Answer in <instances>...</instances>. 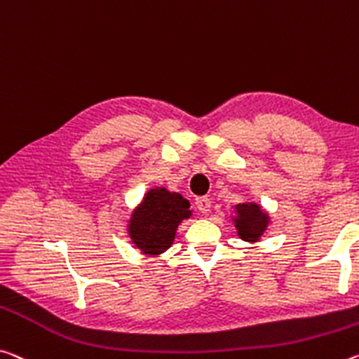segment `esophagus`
Wrapping results in <instances>:
<instances>
[{
	"instance_id": "1",
	"label": "esophagus",
	"mask_w": 359,
	"mask_h": 359,
	"mask_svg": "<svg viewBox=\"0 0 359 359\" xmlns=\"http://www.w3.org/2000/svg\"><path fill=\"white\" fill-rule=\"evenodd\" d=\"M195 204H196V208H198V210H200L201 214H208L209 210H210V200H209V198H206V196L196 198Z\"/></svg>"
}]
</instances>
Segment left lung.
Listing matches in <instances>:
<instances>
[{
  "label": "left lung",
  "mask_w": 359,
  "mask_h": 359,
  "mask_svg": "<svg viewBox=\"0 0 359 359\" xmlns=\"http://www.w3.org/2000/svg\"><path fill=\"white\" fill-rule=\"evenodd\" d=\"M231 224L235 225L238 236L246 243H259L271 224L270 212L252 200H246L233 206Z\"/></svg>",
  "instance_id": "obj_1"
}]
</instances>
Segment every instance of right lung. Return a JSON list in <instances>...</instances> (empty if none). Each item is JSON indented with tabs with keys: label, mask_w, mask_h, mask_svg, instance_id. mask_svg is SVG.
<instances>
[{
	"label": "right lung",
	"mask_w": 359,
	"mask_h": 359,
	"mask_svg": "<svg viewBox=\"0 0 359 359\" xmlns=\"http://www.w3.org/2000/svg\"><path fill=\"white\" fill-rule=\"evenodd\" d=\"M191 215L190 203L180 193L153 187L130 210L128 236L142 254L161 255L174 244L179 225Z\"/></svg>",
	"instance_id": "1"
}]
</instances>
